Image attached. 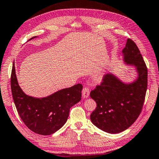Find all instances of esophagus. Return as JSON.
I'll return each instance as SVG.
<instances>
[{
  "mask_svg": "<svg viewBox=\"0 0 159 159\" xmlns=\"http://www.w3.org/2000/svg\"><path fill=\"white\" fill-rule=\"evenodd\" d=\"M82 93L83 98H87V97H89V93H90L89 89V88H88V87H84V88H83Z\"/></svg>",
  "mask_w": 159,
  "mask_h": 159,
  "instance_id": "esophagus-1",
  "label": "esophagus"
}]
</instances>
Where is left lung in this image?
<instances>
[{
    "label": "left lung",
    "mask_w": 159,
    "mask_h": 159,
    "mask_svg": "<svg viewBox=\"0 0 159 159\" xmlns=\"http://www.w3.org/2000/svg\"><path fill=\"white\" fill-rule=\"evenodd\" d=\"M122 52L126 64L136 66L137 80L124 84L113 75H105L101 84L90 92L97 103L91 121L109 134L121 132L132 125L142 110L147 89V67L137 45L129 38Z\"/></svg>",
    "instance_id": "1"
}]
</instances>
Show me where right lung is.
Here are the masks:
<instances>
[{
    "mask_svg": "<svg viewBox=\"0 0 159 159\" xmlns=\"http://www.w3.org/2000/svg\"><path fill=\"white\" fill-rule=\"evenodd\" d=\"M36 38L33 37L30 40ZM13 99L19 116L32 131L50 135L67 121L71 107L81 100L82 85L75 84L44 98L26 95L18 85L13 62L11 77Z\"/></svg>",
    "mask_w": 159,
    "mask_h": 159,
    "instance_id": "add662e5",
    "label": "right lung"
}]
</instances>
